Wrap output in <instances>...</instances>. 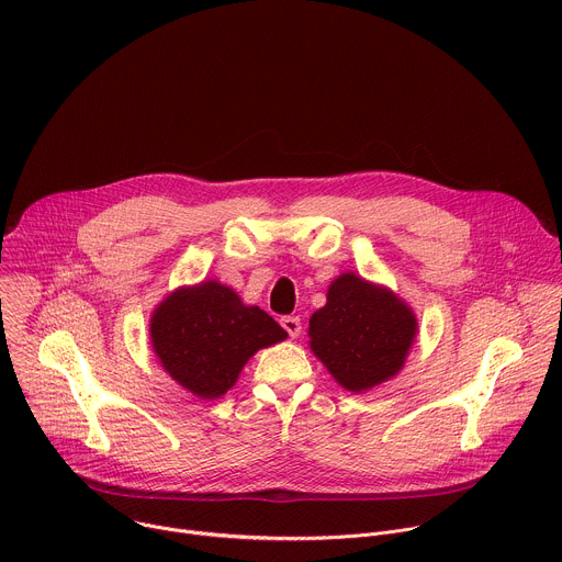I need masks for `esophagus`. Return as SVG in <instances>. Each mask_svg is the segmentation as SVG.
<instances>
[{"instance_id": "34e87169", "label": "esophagus", "mask_w": 562, "mask_h": 562, "mask_svg": "<svg viewBox=\"0 0 562 562\" xmlns=\"http://www.w3.org/2000/svg\"><path fill=\"white\" fill-rule=\"evenodd\" d=\"M280 325H282V329L289 334V338H297L300 331H302V323H300L297 315H284V317L280 319Z\"/></svg>"}]
</instances>
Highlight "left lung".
I'll list each match as a JSON object with an SVG mask.
<instances>
[{
  "label": "left lung",
  "mask_w": 562,
  "mask_h": 562,
  "mask_svg": "<svg viewBox=\"0 0 562 562\" xmlns=\"http://www.w3.org/2000/svg\"><path fill=\"white\" fill-rule=\"evenodd\" d=\"M418 319L386 286L342 273L308 319L311 351L347 391H367L403 369Z\"/></svg>",
  "instance_id": "obj_1"
}]
</instances>
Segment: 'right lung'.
Masks as SVG:
<instances>
[{"label":"right lung","mask_w":562,"mask_h":562,"mask_svg":"<svg viewBox=\"0 0 562 562\" xmlns=\"http://www.w3.org/2000/svg\"><path fill=\"white\" fill-rule=\"evenodd\" d=\"M286 331L260 306L206 280L180 286L150 315V345L165 371L202 400L224 395L249 358Z\"/></svg>","instance_id":"right-lung-1"}]
</instances>
